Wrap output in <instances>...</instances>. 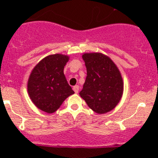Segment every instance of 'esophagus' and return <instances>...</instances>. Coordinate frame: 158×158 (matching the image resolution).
<instances>
[{
    "instance_id": "34e87169",
    "label": "esophagus",
    "mask_w": 158,
    "mask_h": 158,
    "mask_svg": "<svg viewBox=\"0 0 158 158\" xmlns=\"http://www.w3.org/2000/svg\"><path fill=\"white\" fill-rule=\"evenodd\" d=\"M73 91L75 92V93H77L78 91H79V86H78V85L73 86Z\"/></svg>"
}]
</instances>
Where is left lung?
I'll return each instance as SVG.
<instances>
[{
	"mask_svg": "<svg viewBox=\"0 0 158 158\" xmlns=\"http://www.w3.org/2000/svg\"><path fill=\"white\" fill-rule=\"evenodd\" d=\"M87 77L80 96L95 112L111 111L120 100L123 83L120 73L108 57L100 53L84 54Z\"/></svg>",
	"mask_w": 158,
	"mask_h": 158,
	"instance_id": "8db88e82",
	"label": "left lung"
}]
</instances>
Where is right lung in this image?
I'll list each match as a JSON object with an SVG mask.
<instances>
[{
	"mask_svg": "<svg viewBox=\"0 0 158 158\" xmlns=\"http://www.w3.org/2000/svg\"><path fill=\"white\" fill-rule=\"evenodd\" d=\"M69 57L52 54L36 65L29 77L27 91L35 105L42 111L53 113L64 100L73 94L64 75V66Z\"/></svg>",
	"mask_w": 158,
	"mask_h": 158,
	"instance_id": "1",
	"label": "right lung"
}]
</instances>
